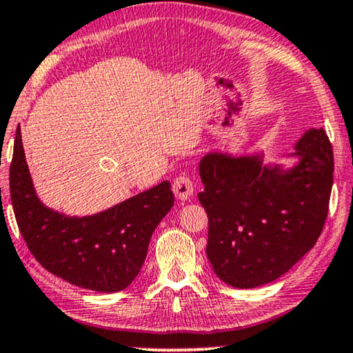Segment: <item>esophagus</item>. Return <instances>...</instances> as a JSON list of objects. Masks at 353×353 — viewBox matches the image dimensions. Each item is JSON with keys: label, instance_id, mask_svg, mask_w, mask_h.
I'll return each mask as SVG.
<instances>
[{"label": "esophagus", "instance_id": "1", "mask_svg": "<svg viewBox=\"0 0 353 353\" xmlns=\"http://www.w3.org/2000/svg\"><path fill=\"white\" fill-rule=\"evenodd\" d=\"M172 190L174 194L179 200H187L190 199V195L194 194V184H192V179L187 174H181L179 177L174 179L172 184Z\"/></svg>", "mask_w": 353, "mask_h": 353}]
</instances>
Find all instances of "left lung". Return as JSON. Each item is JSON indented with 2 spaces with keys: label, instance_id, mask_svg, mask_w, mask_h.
Returning a JSON list of instances; mask_svg holds the SVG:
<instances>
[{
  "label": "left lung",
  "instance_id": "left-lung-1",
  "mask_svg": "<svg viewBox=\"0 0 353 353\" xmlns=\"http://www.w3.org/2000/svg\"><path fill=\"white\" fill-rule=\"evenodd\" d=\"M295 154L300 163L290 171L263 166L258 157L210 153L200 161L206 255L225 284L252 289L281 278L321 236L334 172L326 132L308 130Z\"/></svg>",
  "mask_w": 353,
  "mask_h": 353
}]
</instances>
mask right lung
I'll return each instance as SVG.
<instances>
[{
  "instance_id": "add662e5",
  "label": "right lung",
  "mask_w": 353,
  "mask_h": 353,
  "mask_svg": "<svg viewBox=\"0 0 353 353\" xmlns=\"http://www.w3.org/2000/svg\"><path fill=\"white\" fill-rule=\"evenodd\" d=\"M9 190L23 241L51 274L97 292H119L139 274L152 234L174 205L171 184L122 201L103 213L69 218L41 203L23 157L21 129L14 140Z\"/></svg>"
}]
</instances>
